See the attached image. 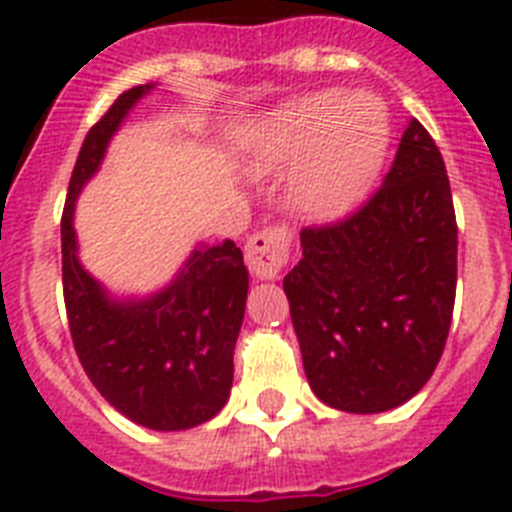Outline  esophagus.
Wrapping results in <instances>:
<instances>
[{"label":"esophagus","instance_id":"esophagus-1","mask_svg":"<svg viewBox=\"0 0 512 512\" xmlns=\"http://www.w3.org/2000/svg\"><path fill=\"white\" fill-rule=\"evenodd\" d=\"M287 251H290V238L282 227L256 232L246 243L248 272L256 280H277L282 266L287 264Z\"/></svg>","mask_w":512,"mask_h":512}]
</instances>
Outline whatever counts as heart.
I'll return each instance as SVG.
<instances>
[{"instance_id":"1","label":"heart","mask_w":512,"mask_h":512,"mask_svg":"<svg viewBox=\"0 0 512 512\" xmlns=\"http://www.w3.org/2000/svg\"><path fill=\"white\" fill-rule=\"evenodd\" d=\"M390 149L387 107L371 91H316L253 122L243 164L256 177L301 164L290 185L295 209L335 222L363 204Z\"/></svg>"}]
</instances>
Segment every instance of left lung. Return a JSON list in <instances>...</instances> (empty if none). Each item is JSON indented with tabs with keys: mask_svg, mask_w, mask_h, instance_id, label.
Returning a JSON list of instances; mask_svg holds the SVG:
<instances>
[{
	"mask_svg": "<svg viewBox=\"0 0 512 512\" xmlns=\"http://www.w3.org/2000/svg\"><path fill=\"white\" fill-rule=\"evenodd\" d=\"M301 248L282 287L316 398L345 413L408 403L442 358L458 280L450 180L421 122L369 204L303 230Z\"/></svg>",
	"mask_w": 512,
	"mask_h": 512,
	"instance_id": "8db88e82",
	"label": "left lung"
}]
</instances>
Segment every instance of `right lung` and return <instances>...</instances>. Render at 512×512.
Listing matches in <instances>:
<instances>
[{
    "instance_id": "add662e5",
    "label": "right lung",
    "mask_w": 512,
    "mask_h": 512,
    "mask_svg": "<svg viewBox=\"0 0 512 512\" xmlns=\"http://www.w3.org/2000/svg\"><path fill=\"white\" fill-rule=\"evenodd\" d=\"M154 88L125 91L80 146L62 214V285L75 353L104 400L133 424L183 432L211 421L230 398L248 298L243 253L232 240L198 243L167 285L117 295L83 266L73 225L78 196L101 170L109 143Z\"/></svg>"
}]
</instances>
